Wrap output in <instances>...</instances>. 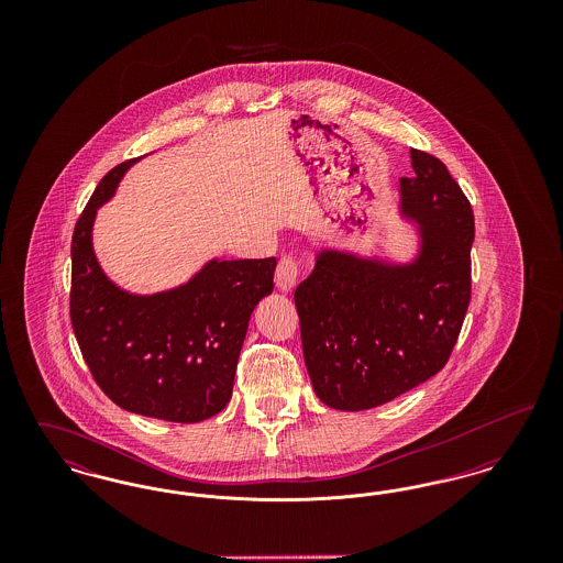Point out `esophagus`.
Listing matches in <instances>:
<instances>
[{
	"label": "esophagus",
	"mask_w": 563,
	"mask_h": 563,
	"mask_svg": "<svg viewBox=\"0 0 563 563\" xmlns=\"http://www.w3.org/2000/svg\"><path fill=\"white\" fill-rule=\"evenodd\" d=\"M301 274V262L295 260L294 255L280 257L276 272H274V283L280 291H291Z\"/></svg>",
	"instance_id": "obj_1"
}]
</instances>
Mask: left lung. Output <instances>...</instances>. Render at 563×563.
Instances as JSON below:
<instances>
[{
    "label": "left lung",
    "instance_id": "obj_1",
    "mask_svg": "<svg viewBox=\"0 0 563 563\" xmlns=\"http://www.w3.org/2000/svg\"><path fill=\"white\" fill-rule=\"evenodd\" d=\"M409 156L401 211L420 225L416 260L321 251L295 289L303 361L333 409H372L439 374L471 303V202L443 162L413 147Z\"/></svg>",
    "mask_w": 563,
    "mask_h": 563
}]
</instances>
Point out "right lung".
I'll return each mask as SVG.
<instances>
[{
    "label": "right lung",
    "instance_id": "1",
    "mask_svg": "<svg viewBox=\"0 0 563 563\" xmlns=\"http://www.w3.org/2000/svg\"><path fill=\"white\" fill-rule=\"evenodd\" d=\"M136 161L109 170L76 223L71 327L90 374L115 405L166 422H202L232 399L249 319L274 289L276 260H213L164 294L115 287L95 257L92 223Z\"/></svg>",
    "mask_w": 563,
    "mask_h": 563
}]
</instances>
